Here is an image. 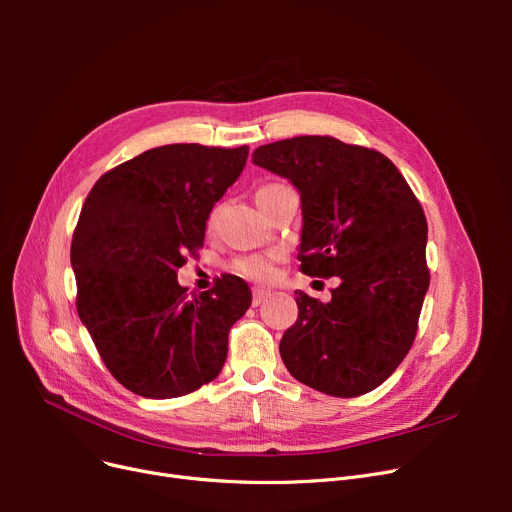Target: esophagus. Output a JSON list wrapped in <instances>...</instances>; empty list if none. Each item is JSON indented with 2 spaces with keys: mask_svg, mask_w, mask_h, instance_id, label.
Masks as SVG:
<instances>
[{
  "mask_svg": "<svg viewBox=\"0 0 512 512\" xmlns=\"http://www.w3.org/2000/svg\"><path fill=\"white\" fill-rule=\"evenodd\" d=\"M267 297H270V290L267 288H253V305H261Z\"/></svg>",
  "mask_w": 512,
  "mask_h": 512,
  "instance_id": "34e87169",
  "label": "esophagus"
}]
</instances>
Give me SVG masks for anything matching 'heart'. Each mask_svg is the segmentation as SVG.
Masks as SVG:
<instances>
[{
  "label": "heart",
  "instance_id": "obj_1",
  "mask_svg": "<svg viewBox=\"0 0 512 512\" xmlns=\"http://www.w3.org/2000/svg\"><path fill=\"white\" fill-rule=\"evenodd\" d=\"M280 188H282V184H265V186H261L259 191L255 193L257 203L263 201L267 195L280 191ZM236 270H238V274H242V276L249 278V280H259V282L267 280V278L272 276V257H267V255L245 257V259H240L236 263Z\"/></svg>",
  "mask_w": 512,
  "mask_h": 512
}]
</instances>
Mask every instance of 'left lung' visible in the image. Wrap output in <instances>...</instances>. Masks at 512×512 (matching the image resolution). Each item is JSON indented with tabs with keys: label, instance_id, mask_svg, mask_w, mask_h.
<instances>
[{
	"label": "left lung",
	"instance_id": "obj_1",
	"mask_svg": "<svg viewBox=\"0 0 512 512\" xmlns=\"http://www.w3.org/2000/svg\"><path fill=\"white\" fill-rule=\"evenodd\" d=\"M253 164L301 195V272L340 278L328 303L294 292L299 317L280 340L286 369L330 396L371 392L407 357L429 286L417 197L386 155L334 137L261 145Z\"/></svg>",
	"mask_w": 512,
	"mask_h": 512
}]
</instances>
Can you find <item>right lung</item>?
<instances>
[{"label":"right lung","mask_w":512,"mask_h":512,"mask_svg":"<svg viewBox=\"0 0 512 512\" xmlns=\"http://www.w3.org/2000/svg\"><path fill=\"white\" fill-rule=\"evenodd\" d=\"M247 157V145L155 147L105 172L80 211L70 249L78 317L134 394L176 398L224 367L228 332L251 307L249 284L226 274L188 294L176 272L203 245L209 213Z\"/></svg>","instance_id":"right-lung-1"}]
</instances>
